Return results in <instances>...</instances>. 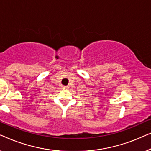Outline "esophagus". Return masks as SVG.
<instances>
[{
	"instance_id": "obj_1",
	"label": "esophagus",
	"mask_w": 151,
	"mask_h": 151,
	"mask_svg": "<svg viewBox=\"0 0 151 151\" xmlns=\"http://www.w3.org/2000/svg\"><path fill=\"white\" fill-rule=\"evenodd\" d=\"M63 88H64V89H67V88L68 87H67V86H63Z\"/></svg>"
}]
</instances>
